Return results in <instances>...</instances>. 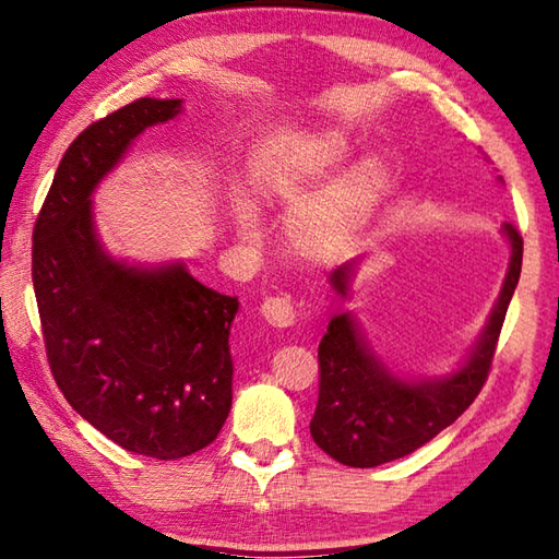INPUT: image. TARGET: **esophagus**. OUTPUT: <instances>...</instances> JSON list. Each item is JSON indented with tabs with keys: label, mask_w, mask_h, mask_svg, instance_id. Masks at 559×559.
Wrapping results in <instances>:
<instances>
[{
	"label": "esophagus",
	"mask_w": 559,
	"mask_h": 559,
	"mask_svg": "<svg viewBox=\"0 0 559 559\" xmlns=\"http://www.w3.org/2000/svg\"><path fill=\"white\" fill-rule=\"evenodd\" d=\"M261 314L276 328H290L298 318V308L290 296H273L266 298L261 306Z\"/></svg>",
	"instance_id": "34e87169"
}]
</instances>
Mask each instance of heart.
Segmentation results:
<instances>
[{"instance_id": "obj_1", "label": "heart", "mask_w": 559, "mask_h": 559, "mask_svg": "<svg viewBox=\"0 0 559 559\" xmlns=\"http://www.w3.org/2000/svg\"><path fill=\"white\" fill-rule=\"evenodd\" d=\"M349 141L337 131H324L302 141L296 158L271 178V188L283 205L298 212L296 239L308 251H324L349 235L357 222L367 215L381 188V168L373 160H361L347 176H342L318 200L308 202L314 186L337 170L349 156ZM239 225L247 235H259L261 219L245 207Z\"/></svg>"}]
</instances>
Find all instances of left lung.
Segmentation results:
<instances>
[{
	"mask_svg": "<svg viewBox=\"0 0 559 559\" xmlns=\"http://www.w3.org/2000/svg\"><path fill=\"white\" fill-rule=\"evenodd\" d=\"M503 229L513 249L509 276L481 342L454 377L401 381L367 352L349 314L330 320L318 347L320 393L310 420V435L322 452L359 469L379 466L423 448L469 408L489 379L506 310L521 278L523 237L511 222ZM349 269L352 263H344L332 273L340 293L347 288Z\"/></svg>",
	"mask_w": 559,
	"mask_h": 559,
	"instance_id": "8db88e82",
	"label": "left lung"
}]
</instances>
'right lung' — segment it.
<instances>
[{"mask_svg": "<svg viewBox=\"0 0 559 559\" xmlns=\"http://www.w3.org/2000/svg\"><path fill=\"white\" fill-rule=\"evenodd\" d=\"M178 109L180 99L141 97L80 131L32 237L40 332L58 389L111 442L154 460L207 448L225 425L239 302L182 266L139 271L105 257L90 195L141 131Z\"/></svg>", "mask_w": 559, "mask_h": 559, "instance_id": "add662e5", "label": "right lung"}]
</instances>
